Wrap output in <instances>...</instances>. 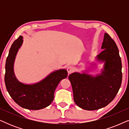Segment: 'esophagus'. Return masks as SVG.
Wrapping results in <instances>:
<instances>
[{
  "instance_id": "esophagus-1",
  "label": "esophagus",
  "mask_w": 129,
  "mask_h": 129,
  "mask_svg": "<svg viewBox=\"0 0 129 129\" xmlns=\"http://www.w3.org/2000/svg\"><path fill=\"white\" fill-rule=\"evenodd\" d=\"M74 70H75V69H74L73 67L72 66H68V68H67V71H68L69 74L72 73V72L74 71Z\"/></svg>"
}]
</instances>
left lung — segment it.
<instances>
[{
    "mask_svg": "<svg viewBox=\"0 0 129 129\" xmlns=\"http://www.w3.org/2000/svg\"><path fill=\"white\" fill-rule=\"evenodd\" d=\"M102 49L103 51L97 56L99 61H105L101 74L93 76L76 72L69 76L74 101L84 110H95L106 106L114 99L121 86L122 64L119 49L106 33Z\"/></svg>",
    "mask_w": 129,
    "mask_h": 129,
    "instance_id": "8db88e82",
    "label": "left lung"
}]
</instances>
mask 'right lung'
Instances as JSON below:
<instances>
[{
  "label": "right lung",
  "mask_w": 129,
  "mask_h": 129,
  "mask_svg": "<svg viewBox=\"0 0 129 129\" xmlns=\"http://www.w3.org/2000/svg\"><path fill=\"white\" fill-rule=\"evenodd\" d=\"M22 43L23 37L20 36L10 47L5 64V85L9 94L17 105L29 110H39L53 102L54 91L59 82L68 76V72L65 69L56 70L36 84L19 82L14 74L13 64Z\"/></svg>",
  "instance_id": "1"
}]
</instances>
